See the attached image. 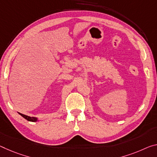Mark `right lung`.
Instances as JSON below:
<instances>
[{
	"instance_id": "add662e5",
	"label": "right lung",
	"mask_w": 157,
	"mask_h": 157,
	"mask_svg": "<svg viewBox=\"0 0 157 157\" xmlns=\"http://www.w3.org/2000/svg\"><path fill=\"white\" fill-rule=\"evenodd\" d=\"M19 114H20L21 116L23 117L24 119H26V120H28L29 121H33V122H34V121H38V119H37L36 117H29V116L25 115V114H21V113H19Z\"/></svg>"
}]
</instances>
